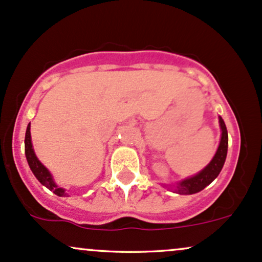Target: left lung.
<instances>
[{
	"instance_id": "8db88e82",
	"label": "left lung",
	"mask_w": 262,
	"mask_h": 262,
	"mask_svg": "<svg viewBox=\"0 0 262 262\" xmlns=\"http://www.w3.org/2000/svg\"><path fill=\"white\" fill-rule=\"evenodd\" d=\"M219 126L222 136H220L218 149H216L215 155L211 158L210 162L192 177L182 179L174 184H162L163 187L173 189V192L177 193V194H194V193L201 192L205 187L209 186L211 182L218 177L225 163L226 154H228V130H226L225 122L222 119V116H219Z\"/></svg>"
}]
</instances>
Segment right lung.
Masks as SVG:
<instances>
[{
  "mask_svg": "<svg viewBox=\"0 0 262 262\" xmlns=\"http://www.w3.org/2000/svg\"><path fill=\"white\" fill-rule=\"evenodd\" d=\"M25 154L26 158H27V162L29 164V168H31L33 174L36 176V178L44 187L48 188L49 190H52L54 194L58 196H69L66 192L64 188H61L55 183L54 178H53L52 173L49 172V169L47 168L44 164L38 160V157L34 154L33 149V143H32V137H31V122L28 123L27 131H26V137H25Z\"/></svg>",
  "mask_w": 262,
  "mask_h": 262,
  "instance_id": "1",
  "label": "right lung"
}]
</instances>
